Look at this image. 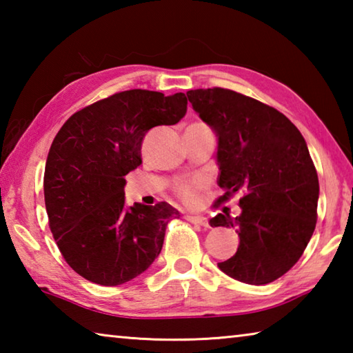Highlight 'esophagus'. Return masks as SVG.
Masks as SVG:
<instances>
[{"mask_svg": "<svg viewBox=\"0 0 353 353\" xmlns=\"http://www.w3.org/2000/svg\"><path fill=\"white\" fill-rule=\"evenodd\" d=\"M185 218H187V221H190V223H193V224L208 227V219L205 216H202V214H187Z\"/></svg>", "mask_w": 353, "mask_h": 353, "instance_id": "34e87169", "label": "esophagus"}]
</instances>
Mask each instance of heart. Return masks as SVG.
Wrapping results in <instances>:
<instances>
[{
	"instance_id": "1",
	"label": "heart",
	"mask_w": 353,
	"mask_h": 353,
	"mask_svg": "<svg viewBox=\"0 0 353 353\" xmlns=\"http://www.w3.org/2000/svg\"><path fill=\"white\" fill-rule=\"evenodd\" d=\"M199 190H201V185L198 182H185L176 188V194L185 202V204L191 205L198 202Z\"/></svg>"
}]
</instances>
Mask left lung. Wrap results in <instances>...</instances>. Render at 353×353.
Returning a JSON list of instances; mask_svg holds the SVG:
<instances>
[{"label": "left lung", "mask_w": 353, "mask_h": 353, "mask_svg": "<svg viewBox=\"0 0 353 353\" xmlns=\"http://www.w3.org/2000/svg\"><path fill=\"white\" fill-rule=\"evenodd\" d=\"M199 118L218 137L214 204L240 193L241 213H219L212 227H235L236 254L218 263L249 285L271 283L288 272L312 238L318 219L319 181L302 134L283 113L227 88L187 93Z\"/></svg>", "instance_id": "8db88e82"}]
</instances>
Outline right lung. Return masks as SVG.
I'll use <instances>...</instances> for the list:
<instances>
[{"label":"right lung","instance_id":"obj_1","mask_svg":"<svg viewBox=\"0 0 353 353\" xmlns=\"http://www.w3.org/2000/svg\"><path fill=\"white\" fill-rule=\"evenodd\" d=\"M185 93L128 90L71 115L48 152L43 177L50 229L65 261L93 283L117 286L145 272L181 214L166 202H124V176L141 165L149 129L187 113Z\"/></svg>","mask_w":353,"mask_h":353}]
</instances>
